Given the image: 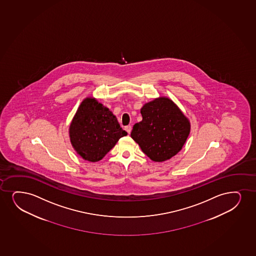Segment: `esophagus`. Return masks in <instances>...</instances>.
Listing matches in <instances>:
<instances>
[{
	"label": "esophagus",
	"instance_id": "esophagus-1",
	"mask_svg": "<svg viewBox=\"0 0 256 256\" xmlns=\"http://www.w3.org/2000/svg\"><path fill=\"white\" fill-rule=\"evenodd\" d=\"M125 130H126V132H128V134H130L131 130H132V126H130V125H128V126H125Z\"/></svg>",
	"mask_w": 256,
	"mask_h": 256
}]
</instances>
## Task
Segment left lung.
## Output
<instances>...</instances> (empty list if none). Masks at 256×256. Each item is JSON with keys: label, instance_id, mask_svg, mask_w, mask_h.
<instances>
[{"label": "left lung", "instance_id": "8db88e82", "mask_svg": "<svg viewBox=\"0 0 256 256\" xmlns=\"http://www.w3.org/2000/svg\"><path fill=\"white\" fill-rule=\"evenodd\" d=\"M142 120L132 126L131 137L152 160L163 162L177 154L190 131L189 120L168 98H156L140 110Z\"/></svg>", "mask_w": 256, "mask_h": 256}]
</instances>
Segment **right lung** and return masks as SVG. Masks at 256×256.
Instances as JSON below:
<instances>
[{
	"label": "right lung",
	"mask_w": 256,
	"mask_h": 256,
	"mask_svg": "<svg viewBox=\"0 0 256 256\" xmlns=\"http://www.w3.org/2000/svg\"><path fill=\"white\" fill-rule=\"evenodd\" d=\"M73 148L84 160L96 162L107 154L128 132L107 107L96 98L81 102L69 128Z\"/></svg>",
	"instance_id": "right-lung-1"
}]
</instances>
